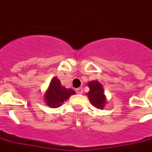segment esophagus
Segmentation results:
<instances>
[{"label":"esophagus","mask_w":152,"mask_h":152,"mask_svg":"<svg viewBox=\"0 0 152 152\" xmlns=\"http://www.w3.org/2000/svg\"><path fill=\"white\" fill-rule=\"evenodd\" d=\"M76 92L78 94H80L83 93V88L82 87H79V88H76Z\"/></svg>","instance_id":"1"}]
</instances>
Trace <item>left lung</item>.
<instances>
[{
	"mask_svg": "<svg viewBox=\"0 0 152 152\" xmlns=\"http://www.w3.org/2000/svg\"><path fill=\"white\" fill-rule=\"evenodd\" d=\"M90 91L87 93L91 104L95 105L96 108H103L106 102L105 96L102 85L97 81H92L88 83Z\"/></svg>",
	"mask_w": 152,
	"mask_h": 152,
	"instance_id": "1",
	"label": "left lung"
}]
</instances>
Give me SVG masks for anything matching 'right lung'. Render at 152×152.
Here are the masks:
<instances>
[{"label":"right lung","instance_id":"1","mask_svg":"<svg viewBox=\"0 0 152 152\" xmlns=\"http://www.w3.org/2000/svg\"><path fill=\"white\" fill-rule=\"evenodd\" d=\"M76 94L72 89H66L62 87L61 82L55 77L49 85V88L45 94V102L50 108H58L62 104L64 101L67 100L69 96Z\"/></svg>","mask_w":152,"mask_h":152}]
</instances>
